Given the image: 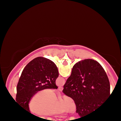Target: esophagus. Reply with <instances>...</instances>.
I'll list each match as a JSON object with an SVG mask.
<instances>
[{"instance_id": "obj_1", "label": "esophagus", "mask_w": 121, "mask_h": 121, "mask_svg": "<svg viewBox=\"0 0 121 121\" xmlns=\"http://www.w3.org/2000/svg\"><path fill=\"white\" fill-rule=\"evenodd\" d=\"M58 89H59V91H62V90H63V87H59V88H58Z\"/></svg>"}]
</instances>
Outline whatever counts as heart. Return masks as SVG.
Returning <instances> with one entry per match:
<instances>
[{
    "label": "heart",
    "instance_id": "1",
    "mask_svg": "<svg viewBox=\"0 0 121 121\" xmlns=\"http://www.w3.org/2000/svg\"><path fill=\"white\" fill-rule=\"evenodd\" d=\"M28 108L31 114L45 117L60 114L65 112L73 113L76 106L70 97L64 96L57 101L55 91L45 89L39 91L32 97Z\"/></svg>",
    "mask_w": 121,
    "mask_h": 121
}]
</instances>
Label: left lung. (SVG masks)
I'll use <instances>...</instances> for the list:
<instances>
[{"mask_svg":"<svg viewBox=\"0 0 121 121\" xmlns=\"http://www.w3.org/2000/svg\"><path fill=\"white\" fill-rule=\"evenodd\" d=\"M59 77L56 65L46 58L39 57L29 62L23 69L16 87V101L30 113L29 101L37 91L45 89H57Z\"/></svg>","mask_w":121,"mask_h":121,"instance_id":"1","label":"left lung"}]
</instances>
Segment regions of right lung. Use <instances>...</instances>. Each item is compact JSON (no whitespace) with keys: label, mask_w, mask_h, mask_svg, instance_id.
<instances>
[{"label":"right lung","mask_w":121,"mask_h":121,"mask_svg":"<svg viewBox=\"0 0 121 121\" xmlns=\"http://www.w3.org/2000/svg\"><path fill=\"white\" fill-rule=\"evenodd\" d=\"M108 76L96 61L85 59L76 63L64 85L63 93L74 101L81 117L91 114L109 103L111 95Z\"/></svg>","instance_id":"1"}]
</instances>
